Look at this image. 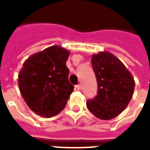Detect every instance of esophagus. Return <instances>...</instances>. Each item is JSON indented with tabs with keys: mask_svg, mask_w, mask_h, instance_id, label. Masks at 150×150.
<instances>
[{
	"mask_svg": "<svg viewBox=\"0 0 150 150\" xmlns=\"http://www.w3.org/2000/svg\"><path fill=\"white\" fill-rule=\"evenodd\" d=\"M75 88V89H76V90H78V91H79V90H81L82 86H81V84H78V85H76Z\"/></svg>",
	"mask_w": 150,
	"mask_h": 150,
	"instance_id": "34e87169",
	"label": "esophagus"
}]
</instances>
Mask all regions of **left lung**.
<instances>
[{
	"mask_svg": "<svg viewBox=\"0 0 150 150\" xmlns=\"http://www.w3.org/2000/svg\"><path fill=\"white\" fill-rule=\"evenodd\" d=\"M91 65L98 84L96 96L87 101L88 109L104 120L115 118L131 100L135 81L125 66L110 52L93 54Z\"/></svg>",
	"mask_w": 150,
	"mask_h": 150,
	"instance_id": "left-lung-1",
	"label": "left lung"
}]
</instances>
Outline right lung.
I'll list each match as a JSON object with an SVG mask.
<instances>
[{"instance_id":"1","label":"right lung","mask_w":150,"mask_h":150,"mask_svg":"<svg viewBox=\"0 0 150 150\" xmlns=\"http://www.w3.org/2000/svg\"><path fill=\"white\" fill-rule=\"evenodd\" d=\"M67 50L50 46L29 57L18 75V86L29 108L43 117L59 114L65 108L74 86L68 80Z\"/></svg>"}]
</instances>
